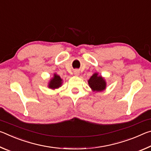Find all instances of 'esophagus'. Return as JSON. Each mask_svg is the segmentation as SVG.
<instances>
[{
	"instance_id": "esophagus-1",
	"label": "esophagus",
	"mask_w": 151,
	"mask_h": 151,
	"mask_svg": "<svg viewBox=\"0 0 151 151\" xmlns=\"http://www.w3.org/2000/svg\"><path fill=\"white\" fill-rule=\"evenodd\" d=\"M75 75H79V71L78 70H76L75 71Z\"/></svg>"
}]
</instances>
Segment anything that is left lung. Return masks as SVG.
I'll return each mask as SVG.
<instances>
[{
    "instance_id": "8db88e82",
    "label": "left lung",
    "mask_w": 151,
    "mask_h": 151,
    "mask_svg": "<svg viewBox=\"0 0 151 151\" xmlns=\"http://www.w3.org/2000/svg\"><path fill=\"white\" fill-rule=\"evenodd\" d=\"M89 86L93 91L101 92L106 88V83L104 78L99 76L98 73H94L88 81Z\"/></svg>"
}]
</instances>
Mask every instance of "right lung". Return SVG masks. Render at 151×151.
Instances as JSON below:
<instances>
[{
  "mask_svg": "<svg viewBox=\"0 0 151 151\" xmlns=\"http://www.w3.org/2000/svg\"><path fill=\"white\" fill-rule=\"evenodd\" d=\"M63 80L60 77V76L57 75V74H54V76L52 79H50V81L48 83V88L55 89L59 88L62 85Z\"/></svg>",
  "mask_w": 151,
  "mask_h": 151,
  "instance_id": "add662e5",
  "label": "right lung"
}]
</instances>
